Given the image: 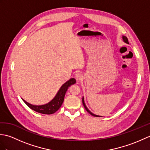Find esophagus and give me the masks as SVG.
<instances>
[{"label": "esophagus", "instance_id": "1", "mask_svg": "<svg viewBox=\"0 0 150 150\" xmlns=\"http://www.w3.org/2000/svg\"><path fill=\"white\" fill-rule=\"evenodd\" d=\"M75 78L76 80H77V81H80V80H82V79L83 78V76H82V75L81 74V73L77 72V73H76L75 74Z\"/></svg>", "mask_w": 150, "mask_h": 150}]
</instances>
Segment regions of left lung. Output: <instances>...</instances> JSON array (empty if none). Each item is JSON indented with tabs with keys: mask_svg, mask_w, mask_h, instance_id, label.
<instances>
[{
	"mask_svg": "<svg viewBox=\"0 0 150 150\" xmlns=\"http://www.w3.org/2000/svg\"><path fill=\"white\" fill-rule=\"evenodd\" d=\"M122 39H123V41H124V42H126V43H127V44H129V42H128V39H127V37H125V36H122ZM82 104H83V105H84V108L86 109V110L89 113L91 114L92 116H94V117H102V116L97 115H95V114H93V113H91V111L88 110V108L86 107V104H85L84 100V97H82Z\"/></svg>",
	"mask_w": 150,
	"mask_h": 150,
	"instance_id": "1",
	"label": "left lung"
}]
</instances>
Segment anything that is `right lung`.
Returning a JSON list of instances; mask_svg holds the SVG:
<instances>
[{"label": "right lung", "mask_w": 150, "mask_h": 150, "mask_svg": "<svg viewBox=\"0 0 150 150\" xmlns=\"http://www.w3.org/2000/svg\"><path fill=\"white\" fill-rule=\"evenodd\" d=\"M76 80L74 78L70 79L69 81L66 82L64 84L59 90L57 92L56 95L53 99L49 102L48 103L43 105H33L30 103H28V102L24 100L23 98H22L23 101L24 102L27 106L30 108L31 110L37 111L38 113H42V114H47L50 115L55 113L56 111L58 110L60 106H62V104L64 102V96L66 94V91L68 90V87L72 84H75Z\"/></svg>", "instance_id": "1"}]
</instances>
